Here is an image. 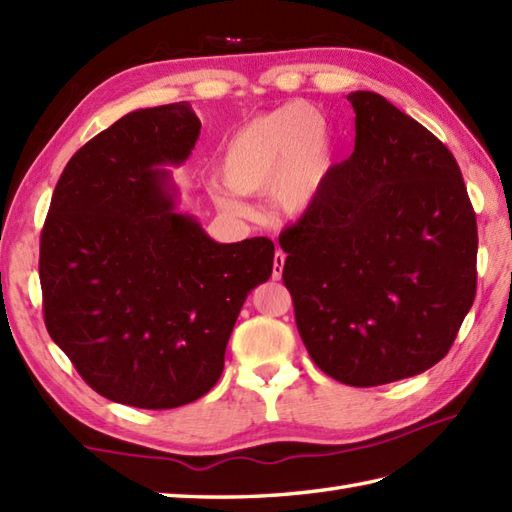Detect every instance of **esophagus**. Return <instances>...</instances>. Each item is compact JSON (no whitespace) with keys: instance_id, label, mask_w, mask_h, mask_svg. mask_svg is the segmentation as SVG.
I'll return each instance as SVG.
<instances>
[{"instance_id":"34e87169","label":"esophagus","mask_w":512,"mask_h":512,"mask_svg":"<svg viewBox=\"0 0 512 512\" xmlns=\"http://www.w3.org/2000/svg\"><path fill=\"white\" fill-rule=\"evenodd\" d=\"M284 264H286V255L281 253V250H277L275 259H273V279L275 281H279L281 275H284Z\"/></svg>"}]
</instances>
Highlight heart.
Returning a JSON list of instances; mask_svg holds the SVG:
<instances>
[{"label":"heart","mask_w":512,"mask_h":512,"mask_svg":"<svg viewBox=\"0 0 512 512\" xmlns=\"http://www.w3.org/2000/svg\"><path fill=\"white\" fill-rule=\"evenodd\" d=\"M332 160V132L323 114L308 103L281 105L231 136L222 156L224 182H213L211 195L231 215L248 213L239 193H270L277 211L303 215L319 200Z\"/></svg>","instance_id":"b5f03b06"}]
</instances>
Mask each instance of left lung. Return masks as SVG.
<instances>
[{"instance_id": "left-lung-1", "label": "left lung", "mask_w": 512, "mask_h": 512, "mask_svg": "<svg viewBox=\"0 0 512 512\" xmlns=\"http://www.w3.org/2000/svg\"><path fill=\"white\" fill-rule=\"evenodd\" d=\"M352 156L279 235L312 361L352 387L427 372L475 299L477 224L451 151L385 96L347 94Z\"/></svg>"}]
</instances>
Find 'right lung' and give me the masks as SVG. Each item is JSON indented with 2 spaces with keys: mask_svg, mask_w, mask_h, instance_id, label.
I'll list each match as a JSON object with an SVG mask.
<instances>
[{
  "mask_svg": "<svg viewBox=\"0 0 512 512\" xmlns=\"http://www.w3.org/2000/svg\"><path fill=\"white\" fill-rule=\"evenodd\" d=\"M187 101L125 114L65 165L41 231L46 328L107 400L173 409L224 369L246 297L273 273L275 244H220L176 209L169 167L191 156Z\"/></svg>",
  "mask_w": 512,
  "mask_h": 512,
  "instance_id": "add662e5",
  "label": "right lung"
}]
</instances>
